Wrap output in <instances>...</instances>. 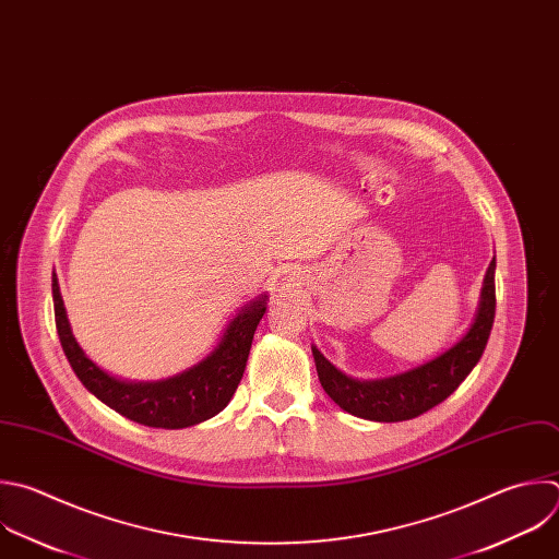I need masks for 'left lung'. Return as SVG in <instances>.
Listing matches in <instances>:
<instances>
[{
    "label": "left lung",
    "instance_id": "left-lung-1",
    "mask_svg": "<svg viewBox=\"0 0 559 559\" xmlns=\"http://www.w3.org/2000/svg\"><path fill=\"white\" fill-rule=\"evenodd\" d=\"M496 257L487 267L478 313L469 331L443 355L402 376L359 382L340 370L313 346L316 370L326 395L346 413L370 421H408L445 402L478 364L496 316Z\"/></svg>",
    "mask_w": 559,
    "mask_h": 559
}]
</instances>
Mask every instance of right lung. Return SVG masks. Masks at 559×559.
<instances>
[{
  "label": "right lung",
  "mask_w": 559,
  "mask_h": 559,
  "mask_svg": "<svg viewBox=\"0 0 559 559\" xmlns=\"http://www.w3.org/2000/svg\"><path fill=\"white\" fill-rule=\"evenodd\" d=\"M52 298L63 353L83 386L122 417L164 430L202 424L228 406L243 378L257 324L265 313V296H261L241 309L226 329L219 346L204 361L162 382L133 384L107 376L76 344L66 316L57 274H52Z\"/></svg>",
  "instance_id": "add662e5"
}]
</instances>
